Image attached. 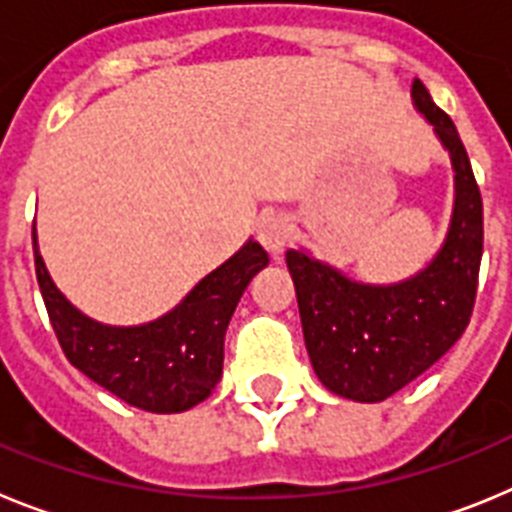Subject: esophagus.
I'll list each match as a JSON object with an SVG mask.
<instances>
[{
  "label": "esophagus",
  "instance_id": "esophagus-1",
  "mask_svg": "<svg viewBox=\"0 0 512 512\" xmlns=\"http://www.w3.org/2000/svg\"><path fill=\"white\" fill-rule=\"evenodd\" d=\"M259 241L261 246L274 256V259H279V253H282L284 248L289 246V241H292V225H289L287 217L284 215L266 217L264 223L259 225Z\"/></svg>",
  "mask_w": 512,
  "mask_h": 512
}]
</instances>
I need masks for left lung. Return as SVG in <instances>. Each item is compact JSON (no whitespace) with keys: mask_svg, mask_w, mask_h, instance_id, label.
<instances>
[{"mask_svg":"<svg viewBox=\"0 0 512 512\" xmlns=\"http://www.w3.org/2000/svg\"><path fill=\"white\" fill-rule=\"evenodd\" d=\"M413 99L456 171L449 238L428 269L402 284L369 287L302 251H287L312 369L330 392L356 402L387 400L436 364L461 338L477 300L482 194L456 125L420 79L413 81Z\"/></svg>","mask_w":512,"mask_h":512,"instance_id":"8db88e82","label":"left lung"}]
</instances>
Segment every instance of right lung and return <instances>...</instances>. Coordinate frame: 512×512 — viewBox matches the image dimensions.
<instances>
[{"label": "right lung", "instance_id": "1", "mask_svg": "<svg viewBox=\"0 0 512 512\" xmlns=\"http://www.w3.org/2000/svg\"><path fill=\"white\" fill-rule=\"evenodd\" d=\"M35 274L63 354L92 382L146 413H182L212 392L223 374L230 315L253 274L269 264L248 241L233 259L207 274L169 315L138 328L89 320L56 289L33 233Z\"/></svg>", "mask_w": 512, "mask_h": 512}]
</instances>
